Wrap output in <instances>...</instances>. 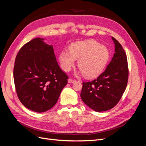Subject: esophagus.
Masks as SVG:
<instances>
[{
  "instance_id": "obj_1",
  "label": "esophagus",
  "mask_w": 146,
  "mask_h": 146,
  "mask_svg": "<svg viewBox=\"0 0 146 146\" xmlns=\"http://www.w3.org/2000/svg\"><path fill=\"white\" fill-rule=\"evenodd\" d=\"M76 82V80H74V79H72V78H69L68 79V83H74Z\"/></svg>"
}]
</instances>
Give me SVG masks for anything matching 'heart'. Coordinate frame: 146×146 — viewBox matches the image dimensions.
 Returning <instances> with one entry per match:
<instances>
[{
	"label": "heart",
	"instance_id": "1",
	"mask_svg": "<svg viewBox=\"0 0 146 146\" xmlns=\"http://www.w3.org/2000/svg\"><path fill=\"white\" fill-rule=\"evenodd\" d=\"M110 58L107 47L94 40H86L74 43L69 52H61L59 60L61 68L66 72L71 69L78 60L80 73L87 78L98 77L103 72Z\"/></svg>",
	"mask_w": 146,
	"mask_h": 146
}]
</instances>
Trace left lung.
Masks as SVG:
<instances>
[{"instance_id": "obj_1", "label": "left lung", "mask_w": 146, "mask_h": 146, "mask_svg": "<svg viewBox=\"0 0 146 146\" xmlns=\"http://www.w3.org/2000/svg\"><path fill=\"white\" fill-rule=\"evenodd\" d=\"M111 38L115 49L107 69L95 80L83 82L82 100L97 112L107 111L117 105L126 89L129 78L125 52L121 44Z\"/></svg>"}]
</instances>
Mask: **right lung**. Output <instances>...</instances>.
Instances as JSON below:
<instances>
[{"label": "right lung", "mask_w": 146, "mask_h": 146, "mask_svg": "<svg viewBox=\"0 0 146 146\" xmlns=\"http://www.w3.org/2000/svg\"><path fill=\"white\" fill-rule=\"evenodd\" d=\"M36 38L17 53L13 70L17 95L26 108L45 112L58 101L68 77L60 68L52 45Z\"/></svg>", "instance_id": "obj_1"}]
</instances>
